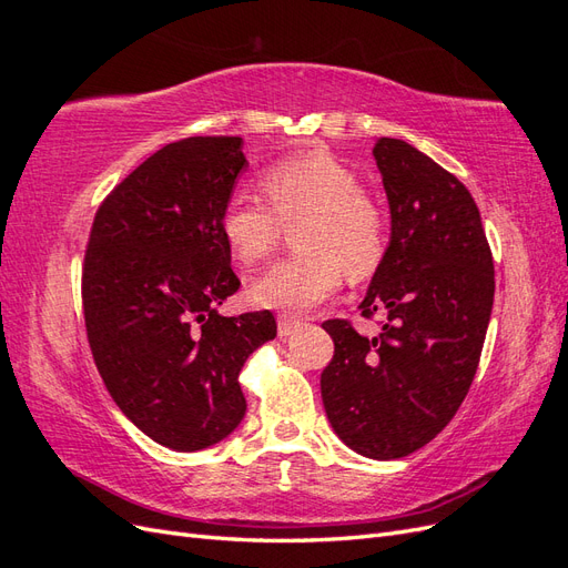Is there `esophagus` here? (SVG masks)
<instances>
[{"label":"esophagus","mask_w":568,"mask_h":568,"mask_svg":"<svg viewBox=\"0 0 568 568\" xmlns=\"http://www.w3.org/2000/svg\"><path fill=\"white\" fill-rule=\"evenodd\" d=\"M303 326V322L298 320V317H291V315H280L277 317V332H280V336H291L294 332H298Z\"/></svg>","instance_id":"34e87169"}]
</instances>
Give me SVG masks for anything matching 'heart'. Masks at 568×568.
<instances>
[{
	"mask_svg": "<svg viewBox=\"0 0 568 568\" xmlns=\"http://www.w3.org/2000/svg\"><path fill=\"white\" fill-rule=\"evenodd\" d=\"M263 194L236 189L222 205L220 232L242 263L270 253L282 220L305 215L294 230V255L280 257L251 284V301L303 313L329 298L343 267L365 277L384 255V217L353 168L329 153H296L263 173Z\"/></svg>",
	"mask_w": 568,
	"mask_h": 568,
	"instance_id": "obj_1",
	"label": "heart"
}]
</instances>
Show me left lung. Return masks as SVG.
Here are the masks:
<instances>
[{"mask_svg":"<svg viewBox=\"0 0 568 568\" xmlns=\"http://www.w3.org/2000/svg\"><path fill=\"white\" fill-rule=\"evenodd\" d=\"M372 156L390 211L365 317L379 336L324 322L334 357L322 403L336 436L357 455L398 459L434 440L469 393L495 296V270L469 189L403 140L379 136Z\"/></svg>","mask_w":568,"mask_h":568,"instance_id":"8db88e82","label":"left lung"}]
</instances>
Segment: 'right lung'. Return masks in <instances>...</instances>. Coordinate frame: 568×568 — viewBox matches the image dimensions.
<instances>
[{
	"instance_id": "1",
	"label": "right lung",
	"mask_w": 568,
	"mask_h": 568,
	"mask_svg": "<svg viewBox=\"0 0 568 568\" xmlns=\"http://www.w3.org/2000/svg\"><path fill=\"white\" fill-rule=\"evenodd\" d=\"M242 136H189L149 156L97 211L82 307L97 369L123 415L178 453L246 415L239 372L277 336L270 311L222 317L239 288L220 213L248 165Z\"/></svg>"
}]
</instances>
